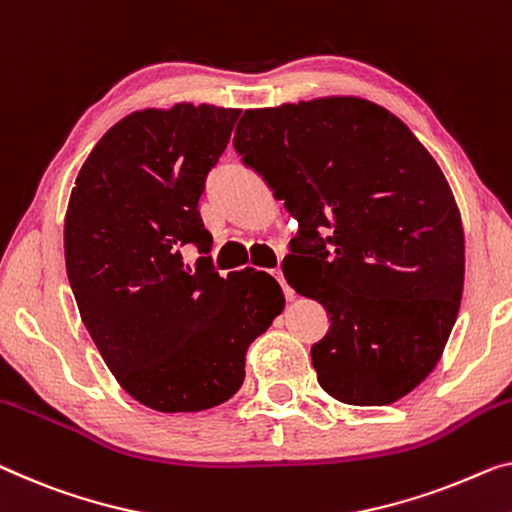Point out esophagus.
<instances>
[{"label": "esophagus", "mask_w": 512, "mask_h": 512, "mask_svg": "<svg viewBox=\"0 0 512 512\" xmlns=\"http://www.w3.org/2000/svg\"><path fill=\"white\" fill-rule=\"evenodd\" d=\"M273 278H276V280L280 282V285H282V289H285V296H287V299H289V301H292L296 294H294V289L287 285V280H285V276H282V271H280V269H276V271H273Z\"/></svg>", "instance_id": "obj_1"}]
</instances>
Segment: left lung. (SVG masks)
I'll return each mask as SVG.
<instances>
[{
    "label": "left lung",
    "mask_w": 512,
    "mask_h": 512,
    "mask_svg": "<svg viewBox=\"0 0 512 512\" xmlns=\"http://www.w3.org/2000/svg\"><path fill=\"white\" fill-rule=\"evenodd\" d=\"M234 149L299 220L282 271L331 317L310 349L319 386L358 407L414 391L444 354L464 287L462 218L437 160L356 96L246 110Z\"/></svg>",
    "instance_id": "left-lung-1"
}]
</instances>
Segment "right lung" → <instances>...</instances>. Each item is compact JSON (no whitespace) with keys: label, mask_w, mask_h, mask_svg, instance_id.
I'll return each mask as SVG.
<instances>
[{"label":"right lung","mask_w":512,"mask_h":512,"mask_svg":"<svg viewBox=\"0 0 512 512\" xmlns=\"http://www.w3.org/2000/svg\"><path fill=\"white\" fill-rule=\"evenodd\" d=\"M241 110L147 108L117 121L71 190L64 255L80 317L117 384L160 414L218 407L246 377V352L285 294L253 266L227 278L179 248L211 250L197 211L204 179Z\"/></svg>","instance_id":"1"}]
</instances>
